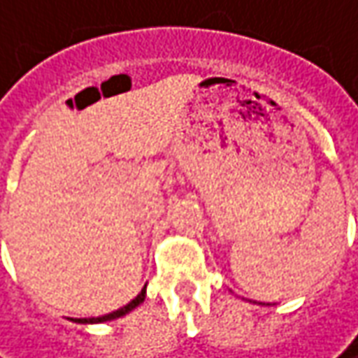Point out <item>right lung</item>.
<instances>
[{
    "label": "right lung",
    "instance_id": "1",
    "mask_svg": "<svg viewBox=\"0 0 358 358\" xmlns=\"http://www.w3.org/2000/svg\"><path fill=\"white\" fill-rule=\"evenodd\" d=\"M144 299H146V288L134 299V301H130V303L126 304V306H122V308H117V310H114V313H110V315H103V317H96V319H84V320H78V322H103V320H114L117 319V317H124V315H128L130 310H134L138 304L144 303Z\"/></svg>",
    "mask_w": 358,
    "mask_h": 358
}]
</instances>
